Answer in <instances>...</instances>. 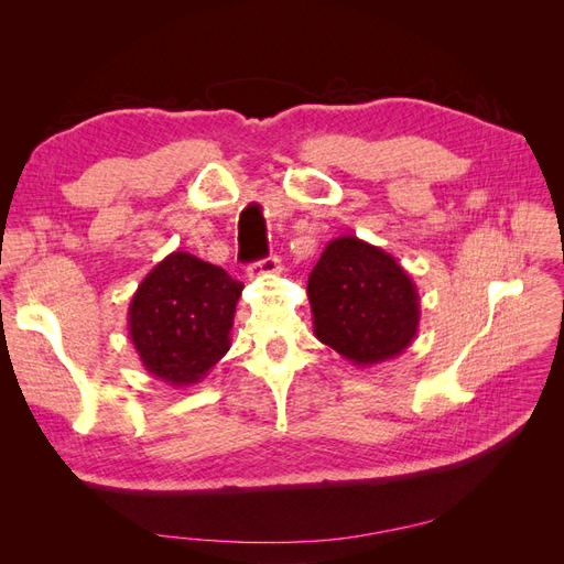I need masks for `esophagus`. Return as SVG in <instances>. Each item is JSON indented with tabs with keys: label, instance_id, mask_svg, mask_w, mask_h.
Instances as JSON below:
<instances>
[{
	"label": "esophagus",
	"instance_id": "esophagus-1",
	"mask_svg": "<svg viewBox=\"0 0 564 564\" xmlns=\"http://www.w3.org/2000/svg\"><path fill=\"white\" fill-rule=\"evenodd\" d=\"M278 272H282V265H280V259L275 253H270L268 259H263V261H259V263H253L251 268H249V275L253 278V275H278Z\"/></svg>",
	"mask_w": 564,
	"mask_h": 564
}]
</instances>
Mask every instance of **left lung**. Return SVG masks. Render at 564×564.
Listing matches in <instances>:
<instances>
[{
  "mask_svg": "<svg viewBox=\"0 0 564 564\" xmlns=\"http://www.w3.org/2000/svg\"><path fill=\"white\" fill-rule=\"evenodd\" d=\"M315 336L355 367L402 355L419 332L421 305L409 272L381 247L340 235L308 278Z\"/></svg>",
  "mask_w": 564,
  "mask_h": 564,
  "instance_id": "8db88e82",
  "label": "left lung"
}]
</instances>
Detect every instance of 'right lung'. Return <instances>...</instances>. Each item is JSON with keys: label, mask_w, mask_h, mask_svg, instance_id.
<instances>
[{"label": "right lung", "mask_w": 564, "mask_h": 564, "mask_svg": "<svg viewBox=\"0 0 564 564\" xmlns=\"http://www.w3.org/2000/svg\"><path fill=\"white\" fill-rule=\"evenodd\" d=\"M242 289L187 251L162 259L129 303V338L145 371L174 388L199 383L230 350Z\"/></svg>", "instance_id": "1"}]
</instances>
